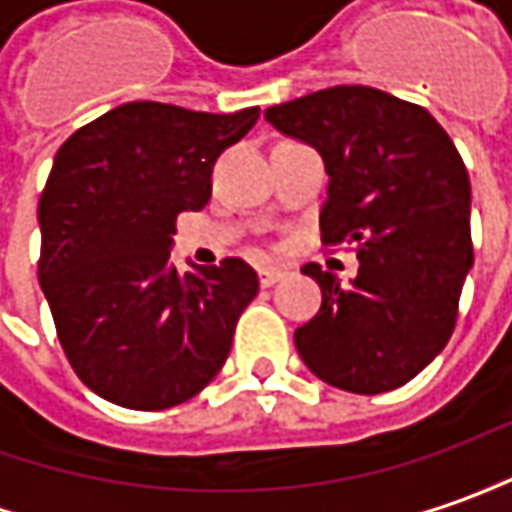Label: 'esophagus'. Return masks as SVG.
I'll return each mask as SVG.
<instances>
[{"mask_svg":"<svg viewBox=\"0 0 512 512\" xmlns=\"http://www.w3.org/2000/svg\"><path fill=\"white\" fill-rule=\"evenodd\" d=\"M285 274H288V271L280 269V266H263V269L257 271V277H260V285H266V288H269V285H274V283H280Z\"/></svg>","mask_w":512,"mask_h":512,"instance_id":"esophagus-1","label":"esophagus"}]
</instances>
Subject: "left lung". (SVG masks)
I'll list each match as a JSON object with an SVG mask.
<instances>
[{"mask_svg":"<svg viewBox=\"0 0 512 512\" xmlns=\"http://www.w3.org/2000/svg\"><path fill=\"white\" fill-rule=\"evenodd\" d=\"M263 117L322 156V243H353L358 257L347 285L302 269L322 305L294 330L297 353L344 392L403 387L451 339L474 266L471 182L454 142L429 111L373 86L322 89Z\"/></svg>","mask_w":512,"mask_h":512,"instance_id":"left-lung-1","label":"left lung"}]
</instances>
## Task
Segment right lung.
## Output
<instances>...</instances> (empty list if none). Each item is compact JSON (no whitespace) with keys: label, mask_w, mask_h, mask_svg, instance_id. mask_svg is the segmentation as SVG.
<instances>
[{"label":"right lung","mask_w":512,"mask_h":512,"mask_svg":"<svg viewBox=\"0 0 512 512\" xmlns=\"http://www.w3.org/2000/svg\"><path fill=\"white\" fill-rule=\"evenodd\" d=\"M168 103H123L58 148L38 201V283L86 387L125 409L190 401L224 367L257 274L241 257L179 274L176 215L212 193V165L257 123Z\"/></svg>","instance_id":"right-lung-1"}]
</instances>
